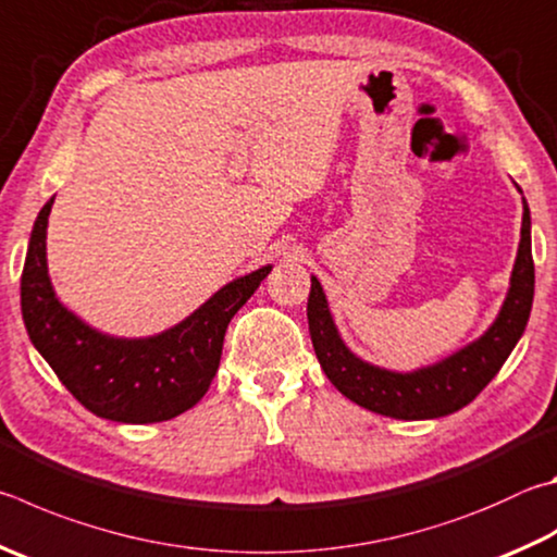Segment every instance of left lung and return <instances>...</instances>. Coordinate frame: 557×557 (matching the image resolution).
Listing matches in <instances>:
<instances>
[{
  "label": "left lung",
  "mask_w": 557,
  "mask_h": 557,
  "mask_svg": "<svg viewBox=\"0 0 557 557\" xmlns=\"http://www.w3.org/2000/svg\"><path fill=\"white\" fill-rule=\"evenodd\" d=\"M533 256H531V216L523 199L521 244L513 262L511 287L497 321L472 346L455 352L448 360L417 372H389L358 360L343 346L333 326L326 297L317 277H311L309 292V333L313 350L326 377L341 394L382 417L392 419H438L458 411L487 387L502 370L504 360L517 346L529 323L533 305Z\"/></svg>",
  "instance_id": "1"
}]
</instances>
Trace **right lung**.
Returning <instances> with one entry per match:
<instances>
[{
    "mask_svg": "<svg viewBox=\"0 0 557 557\" xmlns=\"http://www.w3.org/2000/svg\"><path fill=\"white\" fill-rule=\"evenodd\" d=\"M53 199L36 219L22 272L28 338L67 392L97 417L156 423L195 407L219 370L228 321L268 277L270 265L228 282L205 307L160 336L109 338L73 317L50 287L46 226Z\"/></svg>",
    "mask_w": 557,
    "mask_h": 557,
    "instance_id": "add662e5",
    "label": "right lung"
}]
</instances>
